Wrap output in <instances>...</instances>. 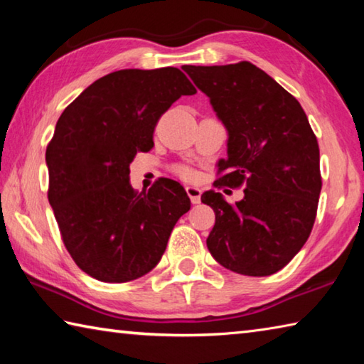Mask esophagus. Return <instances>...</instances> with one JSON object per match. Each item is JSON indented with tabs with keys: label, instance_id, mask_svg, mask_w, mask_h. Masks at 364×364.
Returning <instances> with one entry per match:
<instances>
[{
	"label": "esophagus",
	"instance_id": "1",
	"mask_svg": "<svg viewBox=\"0 0 364 364\" xmlns=\"http://www.w3.org/2000/svg\"><path fill=\"white\" fill-rule=\"evenodd\" d=\"M186 193H188L189 199H191V202H193V204H199L200 194H202V191L199 188H197V186H186Z\"/></svg>",
	"mask_w": 364,
	"mask_h": 364
}]
</instances>
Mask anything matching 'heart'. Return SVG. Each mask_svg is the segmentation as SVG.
<instances>
[{
	"mask_svg": "<svg viewBox=\"0 0 364 364\" xmlns=\"http://www.w3.org/2000/svg\"><path fill=\"white\" fill-rule=\"evenodd\" d=\"M176 173L181 178H184V180H194L196 178V171L193 168L186 167V165H180V167H176Z\"/></svg>",
	"mask_w": 364,
	"mask_h": 364,
	"instance_id": "1",
	"label": "heart"
}]
</instances>
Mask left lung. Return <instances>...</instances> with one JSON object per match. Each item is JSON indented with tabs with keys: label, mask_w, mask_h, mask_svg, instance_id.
Returning <instances> with one entry per match:
<instances>
[{
	"label": "left lung",
	"mask_w": 364,
	"mask_h": 364,
	"mask_svg": "<svg viewBox=\"0 0 364 364\" xmlns=\"http://www.w3.org/2000/svg\"><path fill=\"white\" fill-rule=\"evenodd\" d=\"M228 130V159L215 188H244L228 204L207 191L215 212L207 247L215 260L244 276L284 268L313 230L321 193L319 147L300 102L249 60L183 65Z\"/></svg>",
	"instance_id": "1"
}]
</instances>
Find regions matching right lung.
Masks as SVG:
<instances>
[{
  "instance_id": "right-lung-1",
  "label": "right lung",
  "mask_w": 364,
  "mask_h": 364,
  "mask_svg": "<svg viewBox=\"0 0 364 364\" xmlns=\"http://www.w3.org/2000/svg\"><path fill=\"white\" fill-rule=\"evenodd\" d=\"M197 90L176 67L123 69L90 85L64 109L46 147L48 200L73 262L102 282L138 279L156 267L191 207L180 183L130 186V164L154 147L160 117Z\"/></svg>"
}]
</instances>
